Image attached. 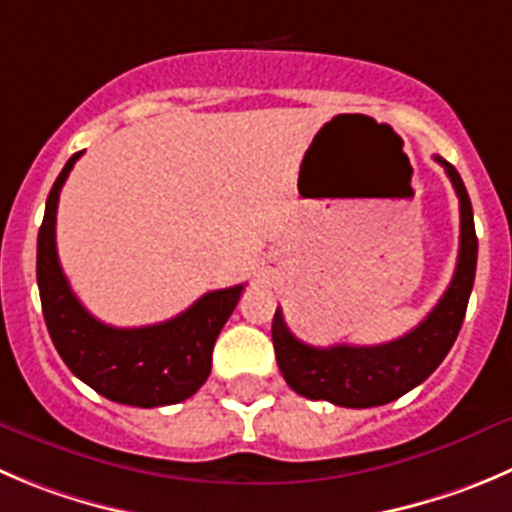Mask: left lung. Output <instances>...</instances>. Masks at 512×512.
<instances>
[{
	"label": "left lung",
	"mask_w": 512,
	"mask_h": 512,
	"mask_svg": "<svg viewBox=\"0 0 512 512\" xmlns=\"http://www.w3.org/2000/svg\"><path fill=\"white\" fill-rule=\"evenodd\" d=\"M435 160L445 168L460 198V253L450 286L412 332L374 347H309L289 332L284 314L276 309L271 324L276 362L286 384L301 397L326 399L332 405L354 410L387 405L425 382L455 344L475 284L478 236L472 221V203L460 173L440 155H435Z\"/></svg>",
	"instance_id": "obj_1"
}]
</instances>
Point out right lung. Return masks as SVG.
<instances>
[{"label":"right lung","mask_w":512,"mask_h":512,"mask_svg":"<svg viewBox=\"0 0 512 512\" xmlns=\"http://www.w3.org/2000/svg\"><path fill=\"white\" fill-rule=\"evenodd\" d=\"M80 155H72L57 175L37 236V286L47 332L70 372L102 397L133 407L178 405L211 374L213 344L236 309L243 284L208 291L160 324L118 329L95 319L62 274L55 241L60 191Z\"/></svg>","instance_id":"add662e5"}]
</instances>
